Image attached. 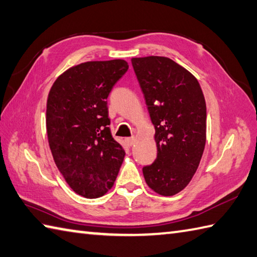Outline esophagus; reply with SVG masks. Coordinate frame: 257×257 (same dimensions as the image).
I'll return each mask as SVG.
<instances>
[{
  "mask_svg": "<svg viewBox=\"0 0 257 257\" xmlns=\"http://www.w3.org/2000/svg\"><path fill=\"white\" fill-rule=\"evenodd\" d=\"M125 141H126V144L128 146H132L135 143V138H134V136H132V138H127Z\"/></svg>",
  "mask_w": 257,
  "mask_h": 257,
  "instance_id": "1",
  "label": "esophagus"
}]
</instances>
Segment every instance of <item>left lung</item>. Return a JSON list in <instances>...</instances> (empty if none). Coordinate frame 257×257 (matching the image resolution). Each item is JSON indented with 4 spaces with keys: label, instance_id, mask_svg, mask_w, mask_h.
Returning <instances> with one entry per match:
<instances>
[{
    "label": "left lung",
    "instance_id": "obj_1",
    "mask_svg": "<svg viewBox=\"0 0 257 257\" xmlns=\"http://www.w3.org/2000/svg\"><path fill=\"white\" fill-rule=\"evenodd\" d=\"M132 65L155 127L158 158L143 167L146 184L163 196L184 190L206 143V104L196 77L165 56L133 57Z\"/></svg>",
    "mask_w": 257,
    "mask_h": 257
}]
</instances>
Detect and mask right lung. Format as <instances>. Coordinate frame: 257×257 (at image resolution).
<instances>
[{
	"instance_id": "1",
	"label": "right lung",
	"mask_w": 257,
	"mask_h": 257,
	"mask_svg": "<svg viewBox=\"0 0 257 257\" xmlns=\"http://www.w3.org/2000/svg\"><path fill=\"white\" fill-rule=\"evenodd\" d=\"M128 69L124 60L88 61L56 78L46 102V133L56 167L76 194L111 190L125 151L109 131L106 98Z\"/></svg>"
}]
</instances>
